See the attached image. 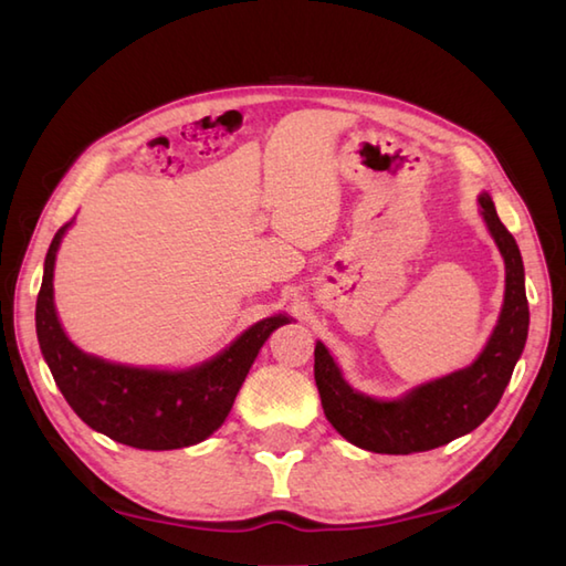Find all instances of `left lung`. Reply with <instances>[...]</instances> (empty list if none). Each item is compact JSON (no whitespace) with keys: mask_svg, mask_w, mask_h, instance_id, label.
<instances>
[{"mask_svg":"<svg viewBox=\"0 0 566 566\" xmlns=\"http://www.w3.org/2000/svg\"><path fill=\"white\" fill-rule=\"evenodd\" d=\"M484 221L506 260V298L499 326L472 367L418 387L399 401H375L347 387L323 343L314 350V377L323 413L357 448L381 454L426 452L482 426L501 401L527 338V296L521 250L496 216L489 195L479 197Z\"/></svg>","mask_w":566,"mask_h":566,"instance_id":"left-lung-1","label":"left lung"}]
</instances>
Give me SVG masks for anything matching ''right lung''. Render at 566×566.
<instances>
[{
    "instance_id": "1",
    "label": "right lung",
    "mask_w": 566,
    "mask_h": 566,
    "mask_svg": "<svg viewBox=\"0 0 566 566\" xmlns=\"http://www.w3.org/2000/svg\"><path fill=\"white\" fill-rule=\"evenodd\" d=\"M67 226H60L48 248L35 302L41 353L65 401L90 428L138 450H177L207 440L231 411L262 343L290 318L255 323L219 357L189 371L124 367L84 355L60 328L53 306V264Z\"/></svg>"
}]
</instances>
